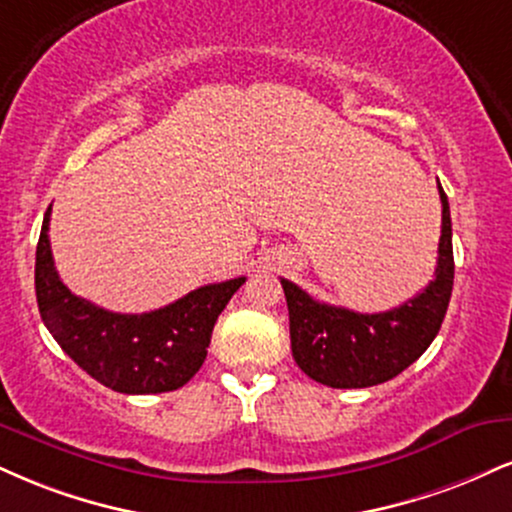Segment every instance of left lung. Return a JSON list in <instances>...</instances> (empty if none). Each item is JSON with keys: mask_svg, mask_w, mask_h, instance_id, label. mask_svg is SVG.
Instances as JSON below:
<instances>
[{"mask_svg": "<svg viewBox=\"0 0 512 512\" xmlns=\"http://www.w3.org/2000/svg\"><path fill=\"white\" fill-rule=\"evenodd\" d=\"M441 238L434 281L396 310L360 315L326 305L281 279L291 319L293 360L310 379L331 389H367L398 377L439 334L453 291V229L439 183Z\"/></svg>", "mask_w": 512, "mask_h": 512, "instance_id": "8db88e82", "label": "left lung"}]
</instances>
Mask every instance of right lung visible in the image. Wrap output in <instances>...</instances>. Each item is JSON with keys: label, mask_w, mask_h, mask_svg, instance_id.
I'll list each match as a JSON object with an SVG mask.
<instances>
[{"label": "right lung", "mask_w": 512, "mask_h": 512, "mask_svg": "<svg viewBox=\"0 0 512 512\" xmlns=\"http://www.w3.org/2000/svg\"><path fill=\"white\" fill-rule=\"evenodd\" d=\"M49 214L52 207L45 212L35 252V295L42 322L61 350L92 379L119 393L147 396L188 384L205 362L214 324L245 276L200 286L143 315L109 312L73 295L59 279L47 236Z\"/></svg>", "instance_id": "add662e5"}]
</instances>
